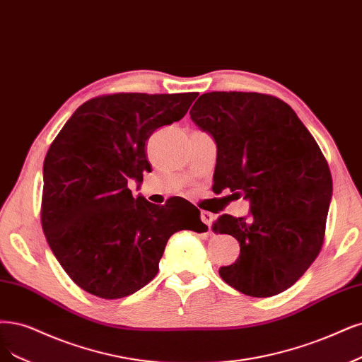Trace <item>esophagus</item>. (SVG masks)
<instances>
[{"label": "esophagus", "mask_w": 362, "mask_h": 362, "mask_svg": "<svg viewBox=\"0 0 362 362\" xmlns=\"http://www.w3.org/2000/svg\"><path fill=\"white\" fill-rule=\"evenodd\" d=\"M201 220L206 224L208 228H211V223H213L214 216L211 214V213H208V211H202V213H201Z\"/></svg>", "instance_id": "obj_1"}]
</instances>
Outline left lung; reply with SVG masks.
<instances>
[{
    "instance_id": "1",
    "label": "left lung",
    "mask_w": 362,
    "mask_h": 362,
    "mask_svg": "<svg viewBox=\"0 0 362 362\" xmlns=\"http://www.w3.org/2000/svg\"><path fill=\"white\" fill-rule=\"evenodd\" d=\"M190 117L216 139L221 190L250 199L248 218L224 214L213 223L241 248L220 277L248 296L284 292L323 245L332 194L327 158L293 109L269 94L205 93Z\"/></svg>"
}]
</instances>
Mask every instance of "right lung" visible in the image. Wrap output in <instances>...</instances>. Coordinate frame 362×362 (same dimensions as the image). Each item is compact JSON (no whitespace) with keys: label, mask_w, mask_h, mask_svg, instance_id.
I'll return each mask as SVG.
<instances>
[{"label":"right lung","mask_w":362,"mask_h":362,"mask_svg":"<svg viewBox=\"0 0 362 362\" xmlns=\"http://www.w3.org/2000/svg\"><path fill=\"white\" fill-rule=\"evenodd\" d=\"M199 93H115L81 105L47 149L42 228L52 253L81 289L118 300L158 272L170 236L205 232L199 209L181 220L165 206L133 197L129 180L151 170L145 144L180 121ZM170 206V205H169Z\"/></svg>","instance_id":"1"}]
</instances>
